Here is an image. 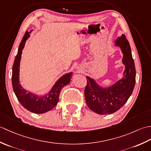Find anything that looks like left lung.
<instances>
[{
  "mask_svg": "<svg viewBox=\"0 0 151 151\" xmlns=\"http://www.w3.org/2000/svg\"><path fill=\"white\" fill-rule=\"evenodd\" d=\"M123 54V63L125 65L123 78L108 88L99 86L93 79L87 76L84 90L86 102L88 107L101 115L113 114L123 106L132 93L136 83V69L130 44L124 34L115 40Z\"/></svg>",
  "mask_w": 151,
  "mask_h": 151,
  "instance_id": "1",
  "label": "left lung"
}]
</instances>
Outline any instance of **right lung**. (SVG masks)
Listing matches in <instances>:
<instances>
[{
  "mask_svg": "<svg viewBox=\"0 0 151 151\" xmlns=\"http://www.w3.org/2000/svg\"><path fill=\"white\" fill-rule=\"evenodd\" d=\"M32 30H30L29 32L28 31L26 32L20 45H19L17 54L15 56L12 67V86L16 97L22 106L33 113L43 114L52 110L57 104L59 100L60 91L63 86L67 85L70 82V77H71L73 73H67L62 76L58 80V81L54 85L49 93L42 97L37 96L30 92H27V91L22 88L21 84H19V79L21 54L26 40L30 37L29 34Z\"/></svg>",
  "mask_w": 151,
  "mask_h": 151,
  "instance_id": "right-lung-1",
  "label": "right lung"
}]
</instances>
